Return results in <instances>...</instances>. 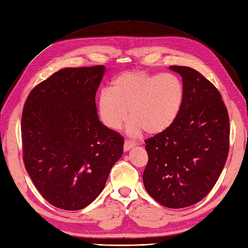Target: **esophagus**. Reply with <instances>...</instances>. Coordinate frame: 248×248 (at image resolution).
<instances>
[{"mask_svg": "<svg viewBox=\"0 0 248 248\" xmlns=\"http://www.w3.org/2000/svg\"><path fill=\"white\" fill-rule=\"evenodd\" d=\"M136 145L137 144L135 142H131V140H126L125 142H124V150L125 151H128L131 148H133V147H135Z\"/></svg>", "mask_w": 248, "mask_h": 248, "instance_id": "esophagus-1", "label": "esophagus"}]
</instances>
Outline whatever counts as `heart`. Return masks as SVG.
Segmentation results:
<instances>
[{
	"label": "heart",
	"mask_w": 248,
	"mask_h": 248,
	"mask_svg": "<svg viewBox=\"0 0 248 248\" xmlns=\"http://www.w3.org/2000/svg\"><path fill=\"white\" fill-rule=\"evenodd\" d=\"M184 100V85L177 76L133 71L122 73L112 80L109 90L101 91L97 108L100 120L109 129H119L129 112L127 132L131 137L145 130L158 135L176 121Z\"/></svg>",
	"instance_id": "b5f03b06"
}]
</instances>
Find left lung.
<instances>
[{
  "instance_id": "obj_1",
  "label": "left lung",
  "mask_w": 248,
  "mask_h": 248,
  "mask_svg": "<svg viewBox=\"0 0 248 248\" xmlns=\"http://www.w3.org/2000/svg\"><path fill=\"white\" fill-rule=\"evenodd\" d=\"M182 76L183 108L170 128L145 140L146 191L162 205L199 202L215 186L230 148V119L219 91L199 72L171 65Z\"/></svg>"
}]
</instances>
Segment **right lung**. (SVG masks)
<instances>
[{
    "label": "right lung",
    "instance_id": "right-lung-1",
    "mask_svg": "<svg viewBox=\"0 0 248 248\" xmlns=\"http://www.w3.org/2000/svg\"><path fill=\"white\" fill-rule=\"evenodd\" d=\"M104 73V65L62 69L26 100L21 128L26 170L58 209L77 211L92 203L123 155V137L98 117L95 97Z\"/></svg>",
    "mask_w": 248,
    "mask_h": 248
}]
</instances>
